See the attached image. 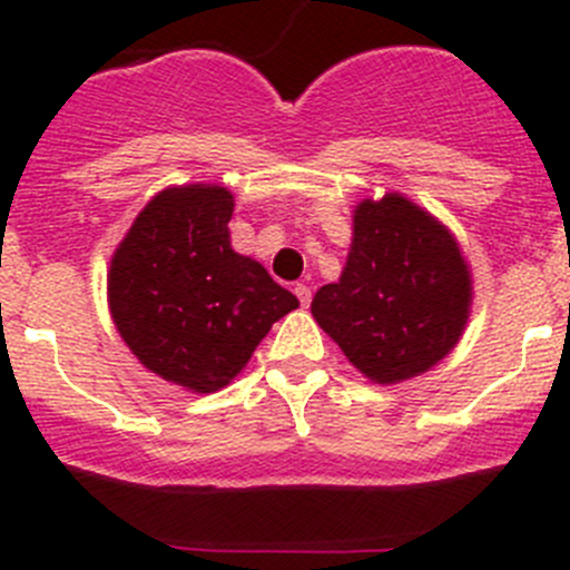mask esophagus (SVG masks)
<instances>
[{
    "instance_id": "1",
    "label": "esophagus",
    "mask_w": 570,
    "mask_h": 570,
    "mask_svg": "<svg viewBox=\"0 0 570 570\" xmlns=\"http://www.w3.org/2000/svg\"><path fill=\"white\" fill-rule=\"evenodd\" d=\"M295 295H297V301H301V306L308 308V303H312V286L297 284V286H295Z\"/></svg>"
}]
</instances>
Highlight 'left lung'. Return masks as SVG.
<instances>
[{
  "instance_id": "left-lung-1",
  "label": "left lung",
  "mask_w": 570,
  "mask_h": 570,
  "mask_svg": "<svg viewBox=\"0 0 570 570\" xmlns=\"http://www.w3.org/2000/svg\"><path fill=\"white\" fill-rule=\"evenodd\" d=\"M469 308L471 275L455 237L400 193L355 206L342 278L312 301L322 331L383 386L439 364L461 338Z\"/></svg>"
}]
</instances>
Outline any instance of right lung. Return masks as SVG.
<instances>
[{
    "mask_svg": "<svg viewBox=\"0 0 570 570\" xmlns=\"http://www.w3.org/2000/svg\"><path fill=\"white\" fill-rule=\"evenodd\" d=\"M234 195L187 184L154 195L112 253L109 314L146 370L198 394L220 392L297 297L232 248Z\"/></svg>",
    "mask_w": 570,
    "mask_h": 570,
    "instance_id": "add662e5",
    "label": "right lung"
}]
</instances>
